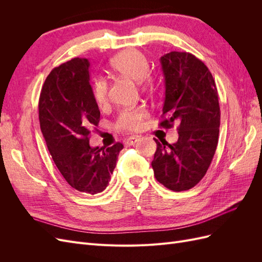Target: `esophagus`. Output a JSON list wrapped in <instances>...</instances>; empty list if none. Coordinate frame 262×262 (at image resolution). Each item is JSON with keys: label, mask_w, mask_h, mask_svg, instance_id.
<instances>
[{"label": "esophagus", "mask_w": 262, "mask_h": 262, "mask_svg": "<svg viewBox=\"0 0 262 262\" xmlns=\"http://www.w3.org/2000/svg\"><path fill=\"white\" fill-rule=\"evenodd\" d=\"M139 139H140V137H136V136H134V137H130V138L124 140V144H125L126 146L133 145V144L137 143V142L139 141Z\"/></svg>", "instance_id": "esophagus-1"}]
</instances>
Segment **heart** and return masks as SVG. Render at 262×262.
<instances>
[{
    "label": "heart",
    "mask_w": 262,
    "mask_h": 262,
    "mask_svg": "<svg viewBox=\"0 0 262 262\" xmlns=\"http://www.w3.org/2000/svg\"><path fill=\"white\" fill-rule=\"evenodd\" d=\"M110 67L116 73L124 77H128L132 81L141 82L143 89L152 87V80L148 76V61L145 55L134 49L125 50L117 55L110 61ZM92 95L95 102L99 107H104L108 101V84L102 77L94 80L92 84ZM148 113L144 108H134L124 110L120 114L117 121L118 129L123 131L138 130L142 125Z\"/></svg>",
    "instance_id": "heart-1"
}]
</instances>
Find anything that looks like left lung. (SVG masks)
I'll return each mask as SVG.
<instances>
[{
	"label": "left lung",
	"instance_id": "obj_1",
	"mask_svg": "<svg viewBox=\"0 0 262 262\" xmlns=\"http://www.w3.org/2000/svg\"><path fill=\"white\" fill-rule=\"evenodd\" d=\"M165 101L160 125L177 122L176 143L157 144L152 167L158 182L172 191L194 187L209 168L220 132L219 95L204 63L189 52L171 51L161 58Z\"/></svg>",
	"mask_w": 262,
	"mask_h": 262
}]
</instances>
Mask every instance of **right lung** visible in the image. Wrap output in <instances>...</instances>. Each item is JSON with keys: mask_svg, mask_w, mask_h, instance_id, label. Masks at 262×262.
I'll return each mask as SVG.
<instances>
[{"mask_svg": "<svg viewBox=\"0 0 262 262\" xmlns=\"http://www.w3.org/2000/svg\"><path fill=\"white\" fill-rule=\"evenodd\" d=\"M90 64L89 59L74 58L51 71L39 97V121L52 160L68 184L96 194L107 188L123 145H90L91 129L100 119Z\"/></svg>", "mask_w": 262, "mask_h": 262, "instance_id": "add662e5", "label": "right lung"}]
</instances>
